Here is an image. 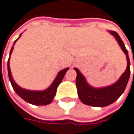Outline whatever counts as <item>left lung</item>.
I'll return each mask as SVG.
<instances>
[{
    "label": "left lung",
    "instance_id": "8db88e82",
    "mask_svg": "<svg viewBox=\"0 0 134 134\" xmlns=\"http://www.w3.org/2000/svg\"><path fill=\"white\" fill-rule=\"evenodd\" d=\"M109 32L115 37L120 47L126 55L127 63V69L115 83L107 87L96 88L90 86L87 82L85 77L77 68H74V69L77 72L76 86L78 97L83 103L87 105H91L94 107H105L113 103L122 95L130 78L131 63L128 56V52L124 46V42L121 39L118 34L115 31H109Z\"/></svg>",
    "mask_w": 134,
    "mask_h": 134
}]
</instances>
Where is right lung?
<instances>
[{
    "label": "right lung",
    "mask_w": 134,
    "mask_h": 134,
    "mask_svg": "<svg viewBox=\"0 0 134 134\" xmlns=\"http://www.w3.org/2000/svg\"><path fill=\"white\" fill-rule=\"evenodd\" d=\"M21 35H22V34L19 35L18 39L21 37ZM18 39H16L14 41L13 45L16 42ZM13 50V46L12 47L10 52V57H9L8 62H7V70H8L9 79H10V83L12 84L13 90H15V92L23 99H24L25 102H27L29 103L35 105H48V104L51 103L54 97L56 96V93H57V87H58L59 84H60L61 81H63V78L64 77L66 71L69 70V68H66V69H64L63 70L59 71L56 78L54 79L53 83L51 84V85L47 89L44 90H26V89H24V88H22L21 87H19L15 82V81L13 80V76H12L10 68V59Z\"/></svg>",
    "instance_id": "right-lung-1"
}]
</instances>
